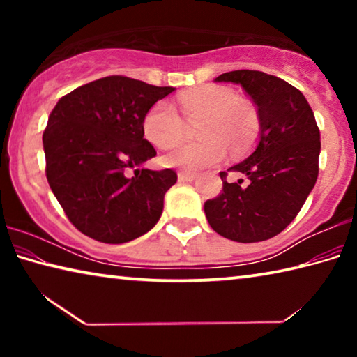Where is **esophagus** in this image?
<instances>
[{
	"instance_id": "obj_1",
	"label": "esophagus",
	"mask_w": 357,
	"mask_h": 357,
	"mask_svg": "<svg viewBox=\"0 0 357 357\" xmlns=\"http://www.w3.org/2000/svg\"><path fill=\"white\" fill-rule=\"evenodd\" d=\"M197 179V174L192 173H178V181L179 183H192V181Z\"/></svg>"
}]
</instances>
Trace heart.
Segmentation results:
<instances>
[{
    "instance_id": "heart-1",
    "label": "heart",
    "mask_w": 357,
    "mask_h": 357,
    "mask_svg": "<svg viewBox=\"0 0 357 357\" xmlns=\"http://www.w3.org/2000/svg\"><path fill=\"white\" fill-rule=\"evenodd\" d=\"M181 107L190 121L204 118L198 137L200 143H183L162 157V164L185 172H200L213 167L229 149L239 153L249 148L259 129V119L252 105L241 102L238 94L225 86L195 89L181 98ZM185 126L174 107L159 100L143 118L144 138L159 149L178 144L184 137Z\"/></svg>"
}]
</instances>
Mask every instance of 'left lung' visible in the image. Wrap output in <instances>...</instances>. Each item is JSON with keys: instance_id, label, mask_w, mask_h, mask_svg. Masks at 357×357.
<instances>
[{"instance_id": "obj_1", "label": "left lung", "mask_w": 357, "mask_h": 357, "mask_svg": "<svg viewBox=\"0 0 357 357\" xmlns=\"http://www.w3.org/2000/svg\"><path fill=\"white\" fill-rule=\"evenodd\" d=\"M217 83L243 86L257 105L258 142L229 172L245 174L249 184L227 183L204 203L209 225L236 243H259L283 231L305 203L318 178L319 130L309 102L299 89L259 70H233Z\"/></svg>"}]
</instances>
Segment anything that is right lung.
I'll return each mask as SVG.
<instances>
[{
  "instance_id": "1",
  "label": "right lung",
  "mask_w": 357,
  "mask_h": 357,
  "mask_svg": "<svg viewBox=\"0 0 357 357\" xmlns=\"http://www.w3.org/2000/svg\"><path fill=\"white\" fill-rule=\"evenodd\" d=\"M174 91L112 75L74 89L58 100L42 137L47 181L66 215L99 243L123 244L159 222L170 168H143L155 155L143 138V118ZM132 167L136 176L125 172Z\"/></svg>"
}]
</instances>
